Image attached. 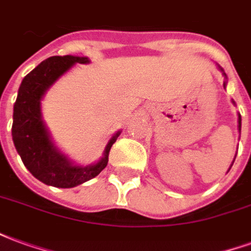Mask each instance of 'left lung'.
Wrapping results in <instances>:
<instances>
[{"label":"left lung","instance_id":"8db88e82","mask_svg":"<svg viewBox=\"0 0 251 251\" xmlns=\"http://www.w3.org/2000/svg\"><path fill=\"white\" fill-rule=\"evenodd\" d=\"M223 75L226 76V74H223ZM225 86H226V83H225ZM238 127H239V130H241V114H238Z\"/></svg>","mask_w":251,"mask_h":251}]
</instances>
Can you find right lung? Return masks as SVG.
Listing matches in <instances>:
<instances>
[{
	"label": "right lung",
	"mask_w": 251,
	"mask_h": 251,
	"mask_svg": "<svg viewBox=\"0 0 251 251\" xmlns=\"http://www.w3.org/2000/svg\"><path fill=\"white\" fill-rule=\"evenodd\" d=\"M75 63H88L87 57L52 56L41 62L21 82L13 107L12 137L14 147L24 165L36 179L59 188H72L98 176L107 165L110 149L120 136H113L99 163L88 167L72 165L53 147L46 126L41 121L40 100L57 77Z\"/></svg>",
	"instance_id": "obj_1"
}]
</instances>
